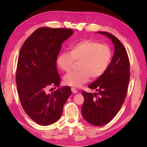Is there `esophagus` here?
<instances>
[{"mask_svg":"<svg viewBox=\"0 0 147 147\" xmlns=\"http://www.w3.org/2000/svg\"><path fill=\"white\" fill-rule=\"evenodd\" d=\"M71 91H72V92H73V93H77V92H78L77 90L75 88H71Z\"/></svg>","mask_w":147,"mask_h":147,"instance_id":"obj_1","label":"esophagus"}]
</instances>
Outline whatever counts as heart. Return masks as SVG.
<instances>
[{"label": "heart", "instance_id": "b5f03b06", "mask_svg": "<svg viewBox=\"0 0 147 147\" xmlns=\"http://www.w3.org/2000/svg\"><path fill=\"white\" fill-rule=\"evenodd\" d=\"M69 51L60 53L56 59L59 68L69 71L74 61H79L78 71H71L64 76L63 80L67 85L80 88L92 79L101 77L111 64L112 52L110 47L100 44L93 40H83L69 47Z\"/></svg>", "mask_w": 147, "mask_h": 147}]
</instances>
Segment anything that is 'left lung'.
<instances>
[{
  "mask_svg": "<svg viewBox=\"0 0 147 147\" xmlns=\"http://www.w3.org/2000/svg\"><path fill=\"white\" fill-rule=\"evenodd\" d=\"M111 40L114 54L107 71L88 85L98 93L82 92L84 102L82 108L83 118L93 126H101L109 123L123 105L129 82V61L124 47L111 33L97 32ZM96 94H99L98 98Z\"/></svg>",
  "mask_w": 147,
  "mask_h": 147,
  "instance_id": "8db88e82",
  "label": "left lung"
}]
</instances>
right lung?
Wrapping results in <instances>:
<instances>
[{
    "label": "right lung",
    "mask_w": 147,
    "mask_h": 147,
    "mask_svg": "<svg viewBox=\"0 0 147 147\" xmlns=\"http://www.w3.org/2000/svg\"><path fill=\"white\" fill-rule=\"evenodd\" d=\"M73 34L71 29L42 27L34 32L21 49L16 75L19 97L26 114L40 125L57 121L71 94L69 86L49 94L46 89L59 86L56 59L62 43Z\"/></svg>",
    "instance_id": "obj_1"
}]
</instances>
